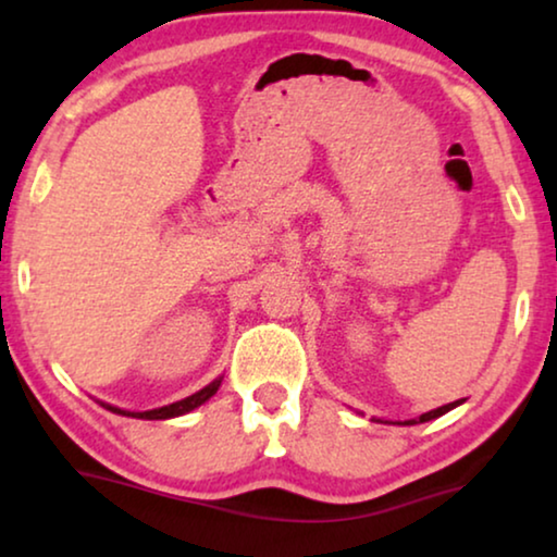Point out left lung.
I'll return each instance as SVG.
<instances>
[{
    "label": "left lung",
    "mask_w": 557,
    "mask_h": 557,
    "mask_svg": "<svg viewBox=\"0 0 557 557\" xmlns=\"http://www.w3.org/2000/svg\"><path fill=\"white\" fill-rule=\"evenodd\" d=\"M458 404H463V399L461 401H451V404H446V406H438V409H434V411H426V413H421L419 419H411V421H404V426H411V423H423V421H431V419H438V417H444L446 411H451V409H456Z\"/></svg>",
    "instance_id": "left-lung-1"
}]
</instances>
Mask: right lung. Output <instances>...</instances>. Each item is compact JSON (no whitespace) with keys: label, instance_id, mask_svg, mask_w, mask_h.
Instances as JSON below:
<instances>
[{"label":"right lung","instance_id":"1","mask_svg":"<svg viewBox=\"0 0 557 557\" xmlns=\"http://www.w3.org/2000/svg\"><path fill=\"white\" fill-rule=\"evenodd\" d=\"M220 382H223V376H218L215 382H210L208 386H202L200 392L185 396V399H181V401L168 404V406H161V409H151V411H123V409H119V406H111V404H103V406H106V409H109V411H113V413H121V417L148 419V421H153V419H173V417H183V413L198 409L200 404H206V401L210 399V396H213V394L218 392Z\"/></svg>","mask_w":557,"mask_h":557}]
</instances>
